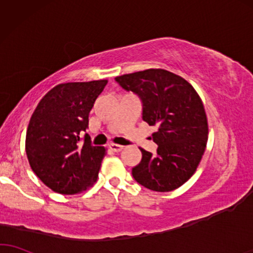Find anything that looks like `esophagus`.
I'll list each match as a JSON object with an SVG mask.
<instances>
[{
	"label": "esophagus",
	"instance_id": "obj_1",
	"mask_svg": "<svg viewBox=\"0 0 253 253\" xmlns=\"http://www.w3.org/2000/svg\"><path fill=\"white\" fill-rule=\"evenodd\" d=\"M109 148L114 153H119L120 150H123V146H120V144H116V143H110L109 144Z\"/></svg>",
	"mask_w": 253,
	"mask_h": 253
}]
</instances>
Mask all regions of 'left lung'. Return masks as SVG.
Segmentation results:
<instances>
[{"mask_svg": "<svg viewBox=\"0 0 253 253\" xmlns=\"http://www.w3.org/2000/svg\"><path fill=\"white\" fill-rule=\"evenodd\" d=\"M116 82L139 96L142 119L157 126L153 134L156 155L140 148L142 160L132 169L133 178L156 192H169L193 176L206 149L208 124L204 104L194 87L164 69L116 77Z\"/></svg>", "mask_w": 253, "mask_h": 253, "instance_id": "8db88e82", "label": "left lung"}]
</instances>
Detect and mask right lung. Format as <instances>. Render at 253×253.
<instances>
[{
  "label": "right lung",
  "instance_id": "add662e5",
  "mask_svg": "<svg viewBox=\"0 0 253 253\" xmlns=\"http://www.w3.org/2000/svg\"><path fill=\"white\" fill-rule=\"evenodd\" d=\"M106 80L62 83L49 90L33 112L25 150L37 177L60 194H76L92 186L106 154L85 133L89 113Z\"/></svg>",
  "mask_w": 253,
  "mask_h": 253
}]
</instances>
